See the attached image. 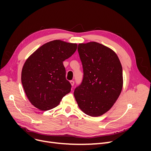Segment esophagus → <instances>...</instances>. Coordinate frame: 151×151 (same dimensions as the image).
Instances as JSON below:
<instances>
[{"mask_svg":"<svg viewBox=\"0 0 151 151\" xmlns=\"http://www.w3.org/2000/svg\"><path fill=\"white\" fill-rule=\"evenodd\" d=\"M70 84H71V85H72V86H74V81H73V80L70 81Z\"/></svg>","mask_w":151,"mask_h":151,"instance_id":"obj_1","label":"esophagus"}]
</instances>
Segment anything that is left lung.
Listing matches in <instances>:
<instances>
[{"label":"left lung","instance_id":"1","mask_svg":"<svg viewBox=\"0 0 151 151\" xmlns=\"http://www.w3.org/2000/svg\"><path fill=\"white\" fill-rule=\"evenodd\" d=\"M77 50L84 75L74 90L76 100L86 115L101 116L112 107L121 93L120 61L112 50L97 42L80 43Z\"/></svg>","mask_w":151,"mask_h":151}]
</instances>
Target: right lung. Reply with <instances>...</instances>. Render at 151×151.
I'll return each mask as SVG.
<instances>
[{"label":"right lung","mask_w":151,"mask_h":151,"mask_svg":"<svg viewBox=\"0 0 151 151\" xmlns=\"http://www.w3.org/2000/svg\"><path fill=\"white\" fill-rule=\"evenodd\" d=\"M77 45L61 40L44 44L27 59L21 82L29 101L41 110L57 106L72 86L66 79L63 62L75 53Z\"/></svg>","instance_id":"add662e5"}]
</instances>
